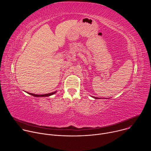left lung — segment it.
Returning a JSON list of instances; mask_svg holds the SVG:
<instances>
[{
	"label": "left lung",
	"mask_w": 151,
	"mask_h": 151,
	"mask_svg": "<svg viewBox=\"0 0 151 151\" xmlns=\"http://www.w3.org/2000/svg\"><path fill=\"white\" fill-rule=\"evenodd\" d=\"M92 97H93V98H94V99H100V98H99V97H94V96H91Z\"/></svg>",
	"instance_id": "left-lung-1"
}]
</instances>
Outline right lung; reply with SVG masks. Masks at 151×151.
Instances as JSON below:
<instances>
[{
    "mask_svg": "<svg viewBox=\"0 0 151 151\" xmlns=\"http://www.w3.org/2000/svg\"><path fill=\"white\" fill-rule=\"evenodd\" d=\"M27 94H30V95H32L34 97H49L50 96H52L53 94H54L55 93H57V91H55V92H52V93H48V94H33V93H28V92H26Z\"/></svg>",
    "mask_w": 151,
    "mask_h": 151,
    "instance_id": "1",
    "label": "right lung"
}]
</instances>
